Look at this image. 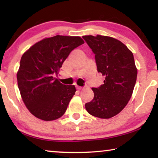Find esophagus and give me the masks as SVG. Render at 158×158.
Wrapping results in <instances>:
<instances>
[{"label":"esophagus","mask_w":158,"mask_h":158,"mask_svg":"<svg viewBox=\"0 0 158 158\" xmlns=\"http://www.w3.org/2000/svg\"><path fill=\"white\" fill-rule=\"evenodd\" d=\"M77 90H81L82 89V87H80V86H79V85H77Z\"/></svg>","instance_id":"34e87169"}]
</instances>
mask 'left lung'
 <instances>
[{"label": "left lung", "instance_id": "1", "mask_svg": "<svg viewBox=\"0 0 158 158\" xmlns=\"http://www.w3.org/2000/svg\"><path fill=\"white\" fill-rule=\"evenodd\" d=\"M82 37L95 53L98 72L105 77L104 84L92 88L94 98L85 104V109L93 116L110 118L125 108L132 95L137 77L133 53L114 37Z\"/></svg>", "mask_w": 158, "mask_h": 158}]
</instances>
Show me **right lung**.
Returning <instances> with one entry per match:
<instances>
[{"label": "right lung", "mask_w": 158, "mask_h": 158, "mask_svg": "<svg viewBox=\"0 0 158 158\" xmlns=\"http://www.w3.org/2000/svg\"><path fill=\"white\" fill-rule=\"evenodd\" d=\"M84 43L78 36L56 35L42 40L21 58L17 78L21 98L31 113L43 121H53L65 114L76 92L53 77L70 52Z\"/></svg>", "instance_id": "1"}]
</instances>
